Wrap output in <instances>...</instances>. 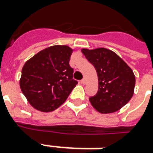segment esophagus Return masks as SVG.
Masks as SVG:
<instances>
[{"mask_svg":"<svg viewBox=\"0 0 153 153\" xmlns=\"http://www.w3.org/2000/svg\"><path fill=\"white\" fill-rule=\"evenodd\" d=\"M86 82H87L86 79H83L81 80V84H82V85H85V84H86Z\"/></svg>","mask_w":153,"mask_h":153,"instance_id":"34e87169","label":"esophagus"}]
</instances>
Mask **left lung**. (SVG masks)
<instances>
[{"label": "left lung", "instance_id": "8db88e82", "mask_svg": "<svg viewBox=\"0 0 153 153\" xmlns=\"http://www.w3.org/2000/svg\"><path fill=\"white\" fill-rule=\"evenodd\" d=\"M81 52L94 65L98 75V92L90 97V104L102 114L119 111L134 94L136 78L132 69L116 53L106 48H83Z\"/></svg>", "mask_w": 153, "mask_h": 153}]
</instances>
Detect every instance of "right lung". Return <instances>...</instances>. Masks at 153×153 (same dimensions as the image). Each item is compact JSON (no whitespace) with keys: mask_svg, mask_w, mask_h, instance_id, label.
<instances>
[{"mask_svg":"<svg viewBox=\"0 0 153 153\" xmlns=\"http://www.w3.org/2000/svg\"><path fill=\"white\" fill-rule=\"evenodd\" d=\"M72 53V48L66 45L51 46L25 63L20 87L33 108L42 112L53 111L68 98L78 84L69 66Z\"/></svg>","mask_w":153,"mask_h":153,"instance_id":"right-lung-1","label":"right lung"}]
</instances>
